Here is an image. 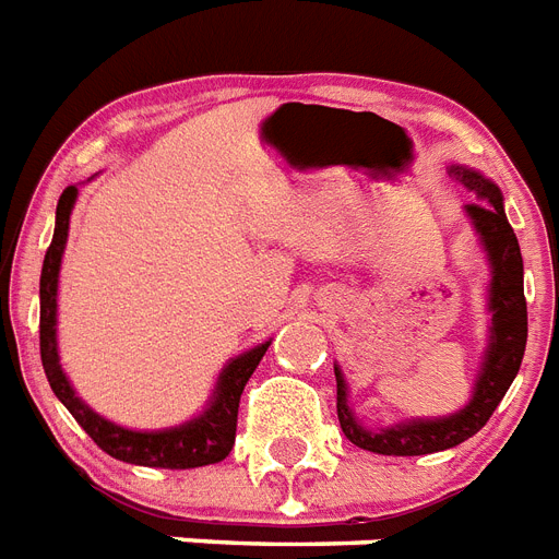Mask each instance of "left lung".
Masks as SVG:
<instances>
[{"mask_svg":"<svg viewBox=\"0 0 559 559\" xmlns=\"http://www.w3.org/2000/svg\"><path fill=\"white\" fill-rule=\"evenodd\" d=\"M450 176L467 187L476 202L464 204V213L476 227L479 242L490 262V341L481 360L479 378L473 383V395L459 413L441 418H413V421L392 424V427H364L349 406V386L346 378L334 366L337 378V418L346 439L369 453L381 456H424L439 453L467 441L488 424L499 401L506 399L508 386L520 372L525 341H528V306L522 292V253L513 227L508 225L506 202L499 187L476 169L450 167Z\"/></svg>","mask_w":559,"mask_h":559,"instance_id":"left-lung-1","label":"left lung"}]
</instances>
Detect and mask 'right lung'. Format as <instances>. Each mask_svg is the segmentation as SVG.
<instances>
[{"instance_id": "obj_1", "label": "right lung", "mask_w": 559, "mask_h": 559, "mask_svg": "<svg viewBox=\"0 0 559 559\" xmlns=\"http://www.w3.org/2000/svg\"><path fill=\"white\" fill-rule=\"evenodd\" d=\"M74 202H78V187H66L57 202L53 239L48 245L43 276H39V355H43V369H46L53 395L74 415V421L92 436L97 448L106 450L111 459L141 464V467H169V471H187V467L222 462L234 450L236 415H239L245 383L259 366L271 341L234 357L218 374L216 392H213L207 409L187 424L146 432L127 430V427L97 415L86 401L78 399V392L62 372L60 355H57V283H60V262L66 239H69V218Z\"/></svg>"}]
</instances>
